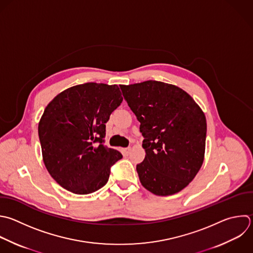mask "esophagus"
<instances>
[{
	"label": "esophagus",
	"mask_w": 253,
	"mask_h": 253,
	"mask_svg": "<svg viewBox=\"0 0 253 253\" xmlns=\"http://www.w3.org/2000/svg\"><path fill=\"white\" fill-rule=\"evenodd\" d=\"M123 152L125 155H128V153L130 152V147H126V148H123Z\"/></svg>",
	"instance_id": "1"
}]
</instances>
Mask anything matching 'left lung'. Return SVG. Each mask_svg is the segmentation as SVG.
Returning <instances> with one entry per match:
<instances>
[{"instance_id": "left-lung-1", "label": "left lung", "mask_w": 253, "mask_h": 253, "mask_svg": "<svg viewBox=\"0 0 253 253\" xmlns=\"http://www.w3.org/2000/svg\"><path fill=\"white\" fill-rule=\"evenodd\" d=\"M140 123L144 160L136 165L141 185L157 196L183 190L199 172L205 155L207 122L193 98L158 81L121 85Z\"/></svg>"}]
</instances>
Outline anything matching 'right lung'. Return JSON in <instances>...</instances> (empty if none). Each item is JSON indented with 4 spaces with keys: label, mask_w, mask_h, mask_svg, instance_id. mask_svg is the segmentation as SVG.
Segmentation results:
<instances>
[{
    "label": "right lung",
    "mask_w": 253,
    "mask_h": 253,
    "mask_svg": "<svg viewBox=\"0 0 253 253\" xmlns=\"http://www.w3.org/2000/svg\"><path fill=\"white\" fill-rule=\"evenodd\" d=\"M122 102L117 85L86 83L61 92L45 108L39 124L43 162L67 191L86 195L107 184L123 155L104 145L106 123Z\"/></svg>",
    "instance_id": "add662e5"
}]
</instances>
